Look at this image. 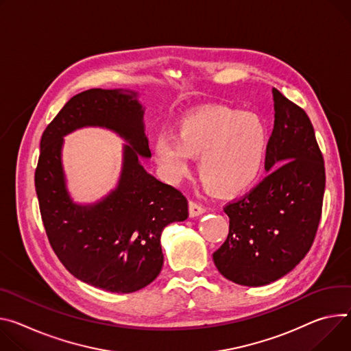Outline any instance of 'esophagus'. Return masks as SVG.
Returning a JSON list of instances; mask_svg holds the SVG:
<instances>
[{"mask_svg": "<svg viewBox=\"0 0 351 351\" xmlns=\"http://www.w3.org/2000/svg\"><path fill=\"white\" fill-rule=\"evenodd\" d=\"M206 211V208L202 204H197L196 202H189V214L190 217H197L200 214H203Z\"/></svg>", "mask_w": 351, "mask_h": 351, "instance_id": "obj_1", "label": "esophagus"}]
</instances>
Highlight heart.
Here are the masks:
<instances>
[{"instance_id":"b5f03b06","label":"heart","mask_w":351,"mask_h":351,"mask_svg":"<svg viewBox=\"0 0 351 351\" xmlns=\"http://www.w3.org/2000/svg\"><path fill=\"white\" fill-rule=\"evenodd\" d=\"M267 147L269 132L259 114L206 106L183 116L175 136L159 134L154 156L171 182L183 178L190 158L199 156L197 172L204 187L218 196H235L259 179Z\"/></svg>"}]
</instances>
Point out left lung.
<instances>
[{
    "instance_id": "1",
    "label": "left lung",
    "mask_w": 351,
    "mask_h": 351,
    "mask_svg": "<svg viewBox=\"0 0 351 351\" xmlns=\"http://www.w3.org/2000/svg\"><path fill=\"white\" fill-rule=\"evenodd\" d=\"M274 127L265 168L270 173L224 207L226 242L213 253L218 271L249 287L290 273L311 249L322 215L325 162L302 108L273 88Z\"/></svg>"
}]
</instances>
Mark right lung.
Wrapping results in <instances>:
<instances>
[{
	"label": "right lung",
	"instance_id": "add662e5",
	"mask_svg": "<svg viewBox=\"0 0 351 351\" xmlns=\"http://www.w3.org/2000/svg\"><path fill=\"white\" fill-rule=\"evenodd\" d=\"M143 116L133 90L88 89L64 105L40 140L35 187L49 242L74 277L112 293H134L152 282L164 265V228L189 217L186 197L140 162L151 156ZM88 125L117 132L128 145L117 189L81 206L68 195L60 147L62 136Z\"/></svg>",
	"mask_w": 351,
	"mask_h": 351
}]
</instances>
